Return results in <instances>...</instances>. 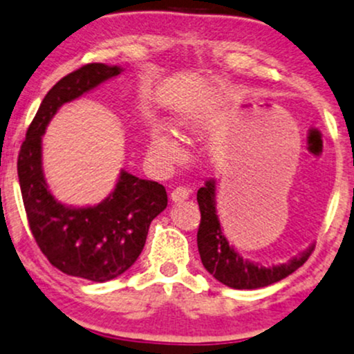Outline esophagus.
Instances as JSON below:
<instances>
[{"mask_svg":"<svg viewBox=\"0 0 354 354\" xmlns=\"http://www.w3.org/2000/svg\"><path fill=\"white\" fill-rule=\"evenodd\" d=\"M190 192H192V190L180 185V187H177V189L172 190V194H170V198H172V202H184L190 197Z\"/></svg>","mask_w":354,"mask_h":354,"instance_id":"esophagus-1","label":"esophagus"}]
</instances>
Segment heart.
<instances>
[{"mask_svg": "<svg viewBox=\"0 0 354 354\" xmlns=\"http://www.w3.org/2000/svg\"><path fill=\"white\" fill-rule=\"evenodd\" d=\"M151 152L160 160L176 162L182 157V145L172 132L164 129H156L151 136Z\"/></svg>", "mask_w": 354, "mask_h": 354, "instance_id": "1", "label": "heart"}]
</instances>
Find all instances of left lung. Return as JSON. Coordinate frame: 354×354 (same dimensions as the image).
I'll return each instance as SVG.
<instances>
[{
    "mask_svg": "<svg viewBox=\"0 0 354 354\" xmlns=\"http://www.w3.org/2000/svg\"><path fill=\"white\" fill-rule=\"evenodd\" d=\"M198 209H201V225L197 232V247L203 267L220 283L236 290L263 288L292 275L308 260L315 245L306 248L298 257H293L286 263L263 267L261 263L240 257V253L228 243L223 235L217 215V201H215V180L205 182L197 192Z\"/></svg>",
    "mask_w": 354,
    "mask_h": 354,
    "instance_id": "obj_1",
    "label": "left lung"
}]
</instances>
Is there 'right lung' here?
I'll return each mask as SVG.
<instances>
[{
    "instance_id": "1",
    "label": "right lung",
    "mask_w": 354,
    "mask_h": 354,
    "mask_svg": "<svg viewBox=\"0 0 354 354\" xmlns=\"http://www.w3.org/2000/svg\"><path fill=\"white\" fill-rule=\"evenodd\" d=\"M122 68L91 62L61 79L44 95L18 156V177L31 234L49 263L84 280L109 281L134 265L149 225L167 207L159 182L122 170L115 189L94 207H68L48 189L43 172V136L62 104L89 93Z\"/></svg>"
}]
</instances>
